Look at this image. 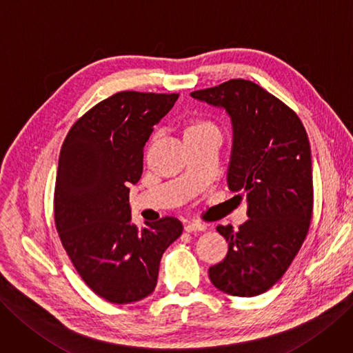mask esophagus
I'll return each mask as SVG.
<instances>
[{
    "label": "esophagus",
    "instance_id": "esophagus-1",
    "mask_svg": "<svg viewBox=\"0 0 353 353\" xmlns=\"http://www.w3.org/2000/svg\"><path fill=\"white\" fill-rule=\"evenodd\" d=\"M206 230V224L199 223V221H192V223H188L185 225V231L186 232H193V231H205Z\"/></svg>",
    "mask_w": 353,
    "mask_h": 353
}]
</instances>
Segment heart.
Returning <instances> with one entry per match:
<instances>
[{"label":"heart","instance_id":"obj_1","mask_svg":"<svg viewBox=\"0 0 353 353\" xmlns=\"http://www.w3.org/2000/svg\"><path fill=\"white\" fill-rule=\"evenodd\" d=\"M210 126H214V125L208 123V122H198V123L190 125L188 129H201V128H210Z\"/></svg>","mask_w":353,"mask_h":353}]
</instances>
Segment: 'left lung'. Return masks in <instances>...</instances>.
Listing matches in <instances>:
<instances>
[{
    "label": "left lung",
    "mask_w": 353,
    "mask_h": 353,
    "mask_svg": "<svg viewBox=\"0 0 353 353\" xmlns=\"http://www.w3.org/2000/svg\"><path fill=\"white\" fill-rule=\"evenodd\" d=\"M190 96L230 116L227 183L231 192L245 194L249 216L239 230L216 227L228 253L210 268V279L225 294L256 296L282 278L310 228L312 168L305 128L286 104L247 80Z\"/></svg>",
    "instance_id": "8db88e82"
}]
</instances>
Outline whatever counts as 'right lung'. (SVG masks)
<instances>
[{"label": "right lung", "instance_id": "1", "mask_svg": "<svg viewBox=\"0 0 353 353\" xmlns=\"http://www.w3.org/2000/svg\"><path fill=\"white\" fill-rule=\"evenodd\" d=\"M179 94L121 91L78 119L65 138L55 183V224L65 252L90 290L113 304L148 296L163 253L183 225L165 216L130 223L129 185L143 168V147Z\"/></svg>", "mask_w": 353, "mask_h": 353}]
</instances>
